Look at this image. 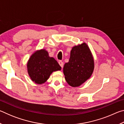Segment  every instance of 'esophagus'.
<instances>
[{
  "label": "esophagus",
  "mask_w": 124,
  "mask_h": 124,
  "mask_svg": "<svg viewBox=\"0 0 124 124\" xmlns=\"http://www.w3.org/2000/svg\"><path fill=\"white\" fill-rule=\"evenodd\" d=\"M58 63H59V64L60 65V66L61 67V68H62L63 67V63L61 61H60L59 62H58Z\"/></svg>",
  "instance_id": "1"
}]
</instances>
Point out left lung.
<instances>
[{
  "mask_svg": "<svg viewBox=\"0 0 124 124\" xmlns=\"http://www.w3.org/2000/svg\"><path fill=\"white\" fill-rule=\"evenodd\" d=\"M95 68L92 52L86 43L75 45L70 51L68 62L63 67L67 83L73 87H78L89 79Z\"/></svg>",
  "mask_w": 124,
  "mask_h": 124,
  "instance_id": "1",
  "label": "left lung"
}]
</instances>
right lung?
<instances>
[{"label": "right lung", "mask_w": 124, "mask_h": 124, "mask_svg": "<svg viewBox=\"0 0 124 124\" xmlns=\"http://www.w3.org/2000/svg\"><path fill=\"white\" fill-rule=\"evenodd\" d=\"M27 72L32 80L37 84L45 83L52 72L61 70L54 57H50L45 49L35 51L27 62Z\"/></svg>", "instance_id": "right-lung-1"}]
</instances>
